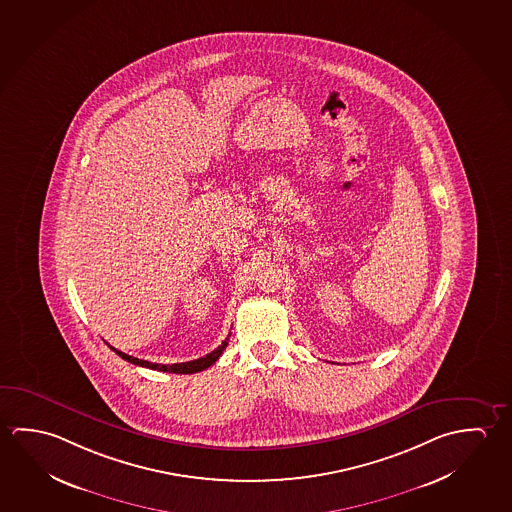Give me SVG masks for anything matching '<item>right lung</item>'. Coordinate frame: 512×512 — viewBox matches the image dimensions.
<instances>
[{"instance_id": "obj_1", "label": "right lung", "mask_w": 512, "mask_h": 512, "mask_svg": "<svg viewBox=\"0 0 512 512\" xmlns=\"http://www.w3.org/2000/svg\"><path fill=\"white\" fill-rule=\"evenodd\" d=\"M227 344L228 337L223 343L219 344L214 352L207 353L205 357H200V359H196V361L180 362V364H155V362L143 361V359H137V357H132V355H126V353L119 352V350L112 348V346H110V350L118 353L121 359H125V361L130 362V364H135V366L157 369V371H168V373H178V375H191V373H198V371L209 368L214 362L218 361L223 350L227 348Z\"/></svg>"}]
</instances>
